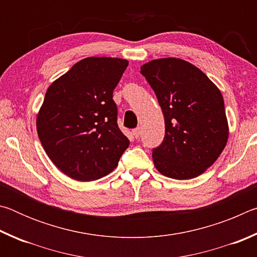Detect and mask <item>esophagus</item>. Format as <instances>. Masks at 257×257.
Masks as SVG:
<instances>
[{"label": "esophagus", "instance_id": "esophagus-1", "mask_svg": "<svg viewBox=\"0 0 257 257\" xmlns=\"http://www.w3.org/2000/svg\"><path fill=\"white\" fill-rule=\"evenodd\" d=\"M133 134H134V136H135V137L138 138V137H139V135H141V128H136V129H134V130H133Z\"/></svg>", "mask_w": 257, "mask_h": 257}]
</instances>
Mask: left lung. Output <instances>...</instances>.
<instances>
[{
	"instance_id": "left-lung-1",
	"label": "left lung",
	"mask_w": 257,
	"mask_h": 257,
	"mask_svg": "<svg viewBox=\"0 0 257 257\" xmlns=\"http://www.w3.org/2000/svg\"><path fill=\"white\" fill-rule=\"evenodd\" d=\"M162 108L165 135L152 150L154 165L172 179L195 178L210 168L228 141L224 102L205 73L187 61L153 60L141 68Z\"/></svg>"
}]
</instances>
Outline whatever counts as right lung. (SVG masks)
<instances>
[{
    "instance_id": "1",
    "label": "right lung",
    "mask_w": 257,
    "mask_h": 257,
    "mask_svg": "<svg viewBox=\"0 0 257 257\" xmlns=\"http://www.w3.org/2000/svg\"><path fill=\"white\" fill-rule=\"evenodd\" d=\"M128 61L86 58L55 80L37 115V133L55 167L79 181L105 177L129 139L118 125L113 90Z\"/></svg>"
}]
</instances>
